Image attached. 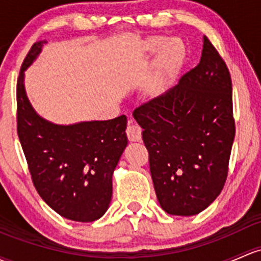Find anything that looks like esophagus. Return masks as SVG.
<instances>
[{
    "label": "esophagus",
    "instance_id": "esophagus-1",
    "mask_svg": "<svg viewBox=\"0 0 261 261\" xmlns=\"http://www.w3.org/2000/svg\"><path fill=\"white\" fill-rule=\"evenodd\" d=\"M141 127L136 125L134 122V120H128L127 128H126V135H127V139L133 142H139L141 141Z\"/></svg>",
    "mask_w": 261,
    "mask_h": 261
}]
</instances>
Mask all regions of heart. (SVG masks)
<instances>
[{
    "label": "heart",
    "mask_w": 261,
    "mask_h": 261,
    "mask_svg": "<svg viewBox=\"0 0 261 261\" xmlns=\"http://www.w3.org/2000/svg\"><path fill=\"white\" fill-rule=\"evenodd\" d=\"M159 50L160 52L156 57L155 71L147 86V92L151 97H161L166 94L177 68L186 56V47L179 38L167 41L164 36H150L142 41L141 51L144 54L152 55Z\"/></svg>",
    "instance_id": "b5f03b06"
}]
</instances>
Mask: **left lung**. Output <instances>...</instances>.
I'll use <instances>...</instances> for the list:
<instances>
[{
    "label": "left lung",
    "mask_w": 261,
    "mask_h": 261,
    "mask_svg": "<svg viewBox=\"0 0 261 261\" xmlns=\"http://www.w3.org/2000/svg\"><path fill=\"white\" fill-rule=\"evenodd\" d=\"M133 115L163 210L191 216L206 209L223 190L235 138L231 77L209 38L199 65Z\"/></svg>",
    "instance_id": "left-lung-1"
}]
</instances>
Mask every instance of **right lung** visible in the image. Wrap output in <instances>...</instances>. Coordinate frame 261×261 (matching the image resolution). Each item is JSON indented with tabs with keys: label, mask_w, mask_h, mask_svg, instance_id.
I'll list each match as a JSON object with an SVG mask.
<instances>
[{
	"label": "right lung",
	"mask_w": 261,
	"mask_h": 261,
	"mask_svg": "<svg viewBox=\"0 0 261 261\" xmlns=\"http://www.w3.org/2000/svg\"><path fill=\"white\" fill-rule=\"evenodd\" d=\"M45 43H34L18 76V138L43 201L68 220L90 223L109 209L112 174L127 146V119L122 115L106 121L57 125L41 117L27 98L23 80Z\"/></svg>",
	"instance_id": "add662e5"
}]
</instances>
